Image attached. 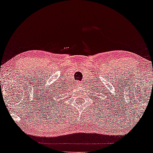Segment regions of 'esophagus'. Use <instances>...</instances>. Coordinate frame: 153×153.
<instances>
[{
  "label": "esophagus",
  "instance_id": "34e87169",
  "mask_svg": "<svg viewBox=\"0 0 153 153\" xmlns=\"http://www.w3.org/2000/svg\"><path fill=\"white\" fill-rule=\"evenodd\" d=\"M80 84H82V83H80Z\"/></svg>",
  "mask_w": 153,
  "mask_h": 153
}]
</instances>
